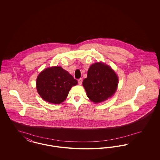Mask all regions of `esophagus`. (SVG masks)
I'll return each instance as SVG.
<instances>
[{
	"label": "esophagus",
	"mask_w": 160,
	"mask_h": 160,
	"mask_svg": "<svg viewBox=\"0 0 160 160\" xmlns=\"http://www.w3.org/2000/svg\"><path fill=\"white\" fill-rule=\"evenodd\" d=\"M82 82H83V79H82V78H80V79H78V84H79L80 85H81V84H82Z\"/></svg>",
	"instance_id": "obj_1"
}]
</instances>
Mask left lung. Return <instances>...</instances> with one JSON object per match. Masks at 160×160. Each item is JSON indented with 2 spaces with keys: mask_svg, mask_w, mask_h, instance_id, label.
<instances>
[{
  "mask_svg": "<svg viewBox=\"0 0 160 160\" xmlns=\"http://www.w3.org/2000/svg\"><path fill=\"white\" fill-rule=\"evenodd\" d=\"M118 78L114 71L102 63L92 65L83 85L88 98L98 103L110 98L117 89Z\"/></svg>",
  "mask_w": 160,
  "mask_h": 160,
  "instance_id": "left-lung-1",
  "label": "left lung"
}]
</instances>
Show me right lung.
Returning <instances> with one entry per match:
<instances>
[{
    "label": "right lung",
    "instance_id": "add662e5",
    "mask_svg": "<svg viewBox=\"0 0 160 160\" xmlns=\"http://www.w3.org/2000/svg\"><path fill=\"white\" fill-rule=\"evenodd\" d=\"M77 81L61 67L47 68L37 79V89L41 97L50 103L60 104L68 95Z\"/></svg>",
    "mask_w": 160,
    "mask_h": 160
}]
</instances>
